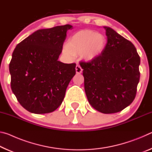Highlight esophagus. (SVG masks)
I'll return each mask as SVG.
<instances>
[{
    "mask_svg": "<svg viewBox=\"0 0 152 152\" xmlns=\"http://www.w3.org/2000/svg\"><path fill=\"white\" fill-rule=\"evenodd\" d=\"M76 72L77 74H81L82 72V69L81 68V66L80 65H76Z\"/></svg>",
    "mask_w": 152,
    "mask_h": 152,
    "instance_id": "34e87169",
    "label": "esophagus"
}]
</instances>
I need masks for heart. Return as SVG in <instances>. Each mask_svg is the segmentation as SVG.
Wrapping results in <instances>:
<instances>
[{"instance_id": "1", "label": "heart", "mask_w": 152, "mask_h": 152, "mask_svg": "<svg viewBox=\"0 0 152 152\" xmlns=\"http://www.w3.org/2000/svg\"><path fill=\"white\" fill-rule=\"evenodd\" d=\"M107 40L102 33L92 30H82L73 34L62 49L63 54L68 59H73L80 53L86 61H92L101 54L107 46Z\"/></svg>"}]
</instances>
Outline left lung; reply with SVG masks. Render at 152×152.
Returning <instances> with one entry per match:
<instances>
[{"label":"left lung","instance_id":"8db88e82","mask_svg":"<svg viewBox=\"0 0 152 152\" xmlns=\"http://www.w3.org/2000/svg\"><path fill=\"white\" fill-rule=\"evenodd\" d=\"M107 43L101 55L80 62L89 103L98 111H121L134 100L140 81V57L134 45L115 30L104 27Z\"/></svg>","mask_w":152,"mask_h":152}]
</instances>
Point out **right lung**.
Instances as JSON below:
<instances>
[{
  "label": "right lung",
  "instance_id": "obj_1",
  "mask_svg": "<svg viewBox=\"0 0 152 152\" xmlns=\"http://www.w3.org/2000/svg\"><path fill=\"white\" fill-rule=\"evenodd\" d=\"M70 25L39 29L18 44L9 64L12 91L32 113L54 111L76 74V64L58 61Z\"/></svg>",
  "mask_w": 152,
  "mask_h": 152
}]
</instances>
